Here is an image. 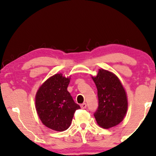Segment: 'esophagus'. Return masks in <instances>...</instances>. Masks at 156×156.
Wrapping results in <instances>:
<instances>
[{
    "label": "esophagus",
    "mask_w": 156,
    "mask_h": 156,
    "mask_svg": "<svg viewBox=\"0 0 156 156\" xmlns=\"http://www.w3.org/2000/svg\"><path fill=\"white\" fill-rule=\"evenodd\" d=\"M81 108H82V109H84V108H87V104L86 103H83L82 104H81Z\"/></svg>",
    "instance_id": "esophagus-1"
}]
</instances>
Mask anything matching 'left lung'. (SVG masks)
Wrapping results in <instances>:
<instances>
[{
  "mask_svg": "<svg viewBox=\"0 0 156 156\" xmlns=\"http://www.w3.org/2000/svg\"><path fill=\"white\" fill-rule=\"evenodd\" d=\"M97 88L99 106L94 114L99 126L109 129L123 121L127 112L126 91L118 77L112 72L101 69L92 77Z\"/></svg>",
  "mask_w": 156,
  "mask_h": 156,
  "instance_id": "obj_1",
  "label": "left lung"
}]
</instances>
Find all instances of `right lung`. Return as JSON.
I'll return each instance as SVG.
<instances>
[{
  "label": "right lung",
  "instance_id": "1",
  "mask_svg": "<svg viewBox=\"0 0 156 156\" xmlns=\"http://www.w3.org/2000/svg\"><path fill=\"white\" fill-rule=\"evenodd\" d=\"M70 79L62 74L51 76L40 87L35 97L36 110L42 123L49 129L63 131L69 127L79 104L67 91Z\"/></svg>",
  "mask_w": 156,
  "mask_h": 156
}]
</instances>
